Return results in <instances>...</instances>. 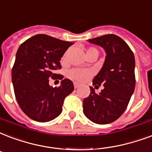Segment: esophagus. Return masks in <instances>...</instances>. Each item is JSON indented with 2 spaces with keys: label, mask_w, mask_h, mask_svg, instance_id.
I'll return each instance as SVG.
<instances>
[{
  "label": "esophagus",
  "mask_w": 152,
  "mask_h": 152,
  "mask_svg": "<svg viewBox=\"0 0 152 152\" xmlns=\"http://www.w3.org/2000/svg\"><path fill=\"white\" fill-rule=\"evenodd\" d=\"M80 86V84H79V83H76V82H74V87H75V88H78Z\"/></svg>",
  "instance_id": "esophagus-1"
}]
</instances>
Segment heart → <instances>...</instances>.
<instances>
[{
    "label": "heart",
    "instance_id": "1",
    "mask_svg": "<svg viewBox=\"0 0 152 152\" xmlns=\"http://www.w3.org/2000/svg\"><path fill=\"white\" fill-rule=\"evenodd\" d=\"M68 52L69 51L68 50L64 54L62 61H66ZM95 53H98V50L95 48H88L86 51L87 56ZM91 76H92V72L89 69H85V68H73V69H71L70 71H68V76L69 78L76 81H79V82H84V81L88 80L89 78H91Z\"/></svg>",
    "mask_w": 152,
    "mask_h": 152
}]
</instances>
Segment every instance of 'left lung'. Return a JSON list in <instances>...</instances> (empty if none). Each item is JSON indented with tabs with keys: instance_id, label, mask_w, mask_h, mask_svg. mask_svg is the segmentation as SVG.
I'll use <instances>...</instances> for the list:
<instances>
[{
	"instance_id": "obj_1",
	"label": "left lung",
	"mask_w": 152,
	"mask_h": 152,
	"mask_svg": "<svg viewBox=\"0 0 152 152\" xmlns=\"http://www.w3.org/2000/svg\"><path fill=\"white\" fill-rule=\"evenodd\" d=\"M88 41L106 53L104 65L92 81L96 87L104 85V89L96 94L90 87V95L83 102V111L93 123L107 124L121 116L134 92L135 56L127 43L116 35H104Z\"/></svg>"
}]
</instances>
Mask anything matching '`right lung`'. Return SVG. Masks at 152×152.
Returning a JSON list of instances; mask_svg holds the SVG:
<instances>
[{"mask_svg":"<svg viewBox=\"0 0 152 152\" xmlns=\"http://www.w3.org/2000/svg\"><path fill=\"white\" fill-rule=\"evenodd\" d=\"M72 44L37 34L20 45L12 69V81L17 103L30 119L48 122L62 112L65 97L74 90L73 83L64 79L61 86L53 88L48 79H63L55 71L61 68V57Z\"/></svg>","mask_w":152,"mask_h":152,"instance_id":"right-lung-1","label":"right lung"}]
</instances>
